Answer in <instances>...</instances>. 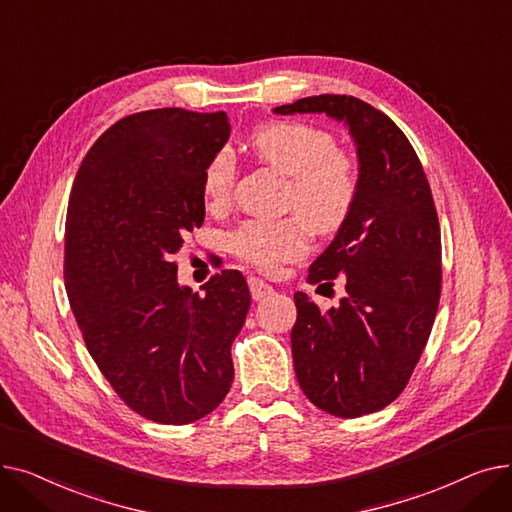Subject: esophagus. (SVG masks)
<instances>
[{"label": "esophagus", "mask_w": 512, "mask_h": 512, "mask_svg": "<svg viewBox=\"0 0 512 512\" xmlns=\"http://www.w3.org/2000/svg\"><path fill=\"white\" fill-rule=\"evenodd\" d=\"M249 288H251V294H253L255 301L267 299V297H272V294H274V286H270L259 278H249Z\"/></svg>", "instance_id": "34e87169"}]
</instances>
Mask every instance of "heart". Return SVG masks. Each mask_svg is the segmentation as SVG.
<instances>
[{
    "mask_svg": "<svg viewBox=\"0 0 512 512\" xmlns=\"http://www.w3.org/2000/svg\"><path fill=\"white\" fill-rule=\"evenodd\" d=\"M251 149L290 178L288 207L301 215L280 222H247L230 240L236 257L272 274L282 263L307 253V225L317 234H330L346 222L357 199V172L328 132L301 122H272L257 128ZM232 188V159L226 153L213 155L203 174L207 207H226Z\"/></svg>",
    "mask_w": 512,
    "mask_h": 512,
    "instance_id": "obj_1",
    "label": "heart"
}]
</instances>
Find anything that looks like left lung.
Segmentation results:
<instances>
[{
	"label": "left lung",
	"instance_id": "1",
	"mask_svg": "<svg viewBox=\"0 0 512 512\" xmlns=\"http://www.w3.org/2000/svg\"><path fill=\"white\" fill-rule=\"evenodd\" d=\"M274 114H326L355 143L353 211L307 278L344 276L346 297L321 311L294 292L290 344L299 386L315 407L344 419L375 413L405 390L436 319L442 242L432 191L405 132L357 97L313 95Z\"/></svg>",
	"mask_w": 512,
	"mask_h": 512
}]
</instances>
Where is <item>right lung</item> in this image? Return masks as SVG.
I'll return each instance as SVG.
<instances>
[{
  "instance_id": "obj_1",
  "label": "right lung",
  "mask_w": 512,
  "mask_h": 512,
  "mask_svg": "<svg viewBox=\"0 0 512 512\" xmlns=\"http://www.w3.org/2000/svg\"><path fill=\"white\" fill-rule=\"evenodd\" d=\"M228 139L224 112L132 114L95 141L72 186V313L105 380L155 423L209 415L234 380L230 348L251 307L245 276L224 270L199 294L178 282L172 261L203 224V174Z\"/></svg>"
}]
</instances>
